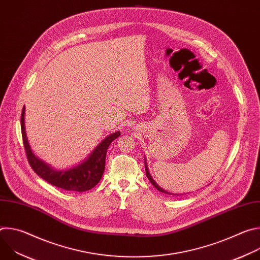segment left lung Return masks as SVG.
<instances>
[{
    "label": "left lung",
    "mask_w": 260,
    "mask_h": 260,
    "mask_svg": "<svg viewBox=\"0 0 260 260\" xmlns=\"http://www.w3.org/2000/svg\"><path fill=\"white\" fill-rule=\"evenodd\" d=\"M145 171H146V176L148 177V179H149V181L151 182V184L153 185V186L158 190V191H160V192H164V193H166V194H171V196H174L173 193H170V192H168V191H166L165 189H162L161 187H159L158 185L155 183V181L151 178V176H150V174H149V172H148V169H147V166H146V162H145ZM175 196H178V194H175Z\"/></svg>",
    "instance_id": "obj_1"
}]
</instances>
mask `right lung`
<instances>
[{"mask_svg":"<svg viewBox=\"0 0 260 260\" xmlns=\"http://www.w3.org/2000/svg\"><path fill=\"white\" fill-rule=\"evenodd\" d=\"M21 135L26 158L34 172L47 181L53 186L69 191H86L93 188L102 179L105 171V160L109 145L120 136V132H116L104 139L88 158L81 165L64 171H55L48 165L36 157L28 145L24 129V107L21 112Z\"/></svg>","mask_w":260,"mask_h":260,"instance_id":"obj_1","label":"right lung"}]
</instances>
